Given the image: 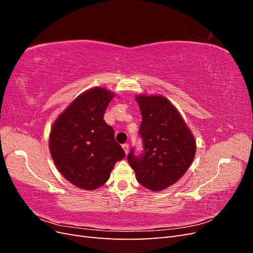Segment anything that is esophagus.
<instances>
[{"instance_id": "esophagus-1", "label": "esophagus", "mask_w": 253, "mask_h": 253, "mask_svg": "<svg viewBox=\"0 0 253 253\" xmlns=\"http://www.w3.org/2000/svg\"><path fill=\"white\" fill-rule=\"evenodd\" d=\"M122 149L125 150V152H126V154H127L128 153V144L127 143H125V144H122Z\"/></svg>"}]
</instances>
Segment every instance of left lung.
I'll use <instances>...</instances> for the list:
<instances>
[{"label":"left lung","mask_w":253,"mask_h":253,"mask_svg":"<svg viewBox=\"0 0 253 253\" xmlns=\"http://www.w3.org/2000/svg\"><path fill=\"white\" fill-rule=\"evenodd\" d=\"M142 121L139 134L143 153L134 149L127 160L140 185L151 191H162L180 179L193 162L194 137L179 112L164 96L136 97Z\"/></svg>","instance_id":"1"}]
</instances>
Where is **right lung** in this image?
<instances>
[{"label":"right lung","instance_id":"add662e5","mask_svg":"<svg viewBox=\"0 0 253 253\" xmlns=\"http://www.w3.org/2000/svg\"><path fill=\"white\" fill-rule=\"evenodd\" d=\"M114 93L94 87L79 95L59 115L49 135V151L57 169L73 185L95 190L108 181L126 153L103 119Z\"/></svg>","mask_w":253,"mask_h":253}]
</instances>
